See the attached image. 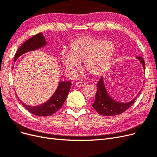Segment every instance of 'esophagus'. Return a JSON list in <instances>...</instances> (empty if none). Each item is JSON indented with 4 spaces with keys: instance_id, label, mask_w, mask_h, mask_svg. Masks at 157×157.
Returning <instances> with one entry per match:
<instances>
[{
    "instance_id": "34e87169",
    "label": "esophagus",
    "mask_w": 157,
    "mask_h": 157,
    "mask_svg": "<svg viewBox=\"0 0 157 157\" xmlns=\"http://www.w3.org/2000/svg\"><path fill=\"white\" fill-rule=\"evenodd\" d=\"M75 84H76V86H78V87H84L86 86V83H85L84 82H82V81L76 82Z\"/></svg>"
}]
</instances>
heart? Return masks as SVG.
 <instances>
[{
    "label": "heart",
    "mask_w": 157,
    "mask_h": 157,
    "mask_svg": "<svg viewBox=\"0 0 157 157\" xmlns=\"http://www.w3.org/2000/svg\"><path fill=\"white\" fill-rule=\"evenodd\" d=\"M116 52L112 40L89 36L79 37L71 42L68 54H62L60 61L69 71L79 68L84 62V68L92 76H99L107 71Z\"/></svg>",
    "instance_id": "1"
}]
</instances>
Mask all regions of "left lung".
Listing matches in <instances>:
<instances>
[{
    "label": "left lung",
    "instance_id": "obj_1",
    "mask_svg": "<svg viewBox=\"0 0 157 157\" xmlns=\"http://www.w3.org/2000/svg\"><path fill=\"white\" fill-rule=\"evenodd\" d=\"M137 59L141 63L145 70V64L144 59L141 57H137ZM97 93L95 98V101L92 107L101 115L103 116H114L122 113L130 107L134 103L136 98L138 96L140 92L136 96L129 102H118L113 99L107 93L105 84H104L103 77L99 80L97 84Z\"/></svg>",
    "mask_w": 157,
    "mask_h": 157
}]
</instances>
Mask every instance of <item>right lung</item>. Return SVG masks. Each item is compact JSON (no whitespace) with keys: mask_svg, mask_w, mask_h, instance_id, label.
Wrapping results in <instances>:
<instances>
[{"mask_svg":"<svg viewBox=\"0 0 157 157\" xmlns=\"http://www.w3.org/2000/svg\"><path fill=\"white\" fill-rule=\"evenodd\" d=\"M46 44L47 42L45 37L42 35V33H40L39 34L35 35L30 38L29 39L26 40L20 47V48L17 50L16 53L15 57H14V61H16L19 57L26 53V52L41 48ZM71 84H72L70 81H59L58 88H57L54 94L52 95V96L44 103H42L39 105L29 106L23 103L20 99H19V100L20 101L21 103L27 110L33 115L39 117L50 116L56 111H58L63 105L69 94Z\"/></svg>","mask_w":157,"mask_h":157,"instance_id":"add662e5","label":"right lung"}]
</instances>
